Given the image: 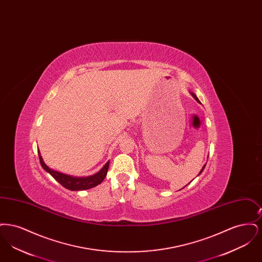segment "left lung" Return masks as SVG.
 <instances>
[{
	"mask_svg": "<svg viewBox=\"0 0 262 262\" xmlns=\"http://www.w3.org/2000/svg\"><path fill=\"white\" fill-rule=\"evenodd\" d=\"M190 94H191V95H192V97H193V98H194V99L196 100V101H198V102H200V100H199V98H198V97H196V95H195V94H194V93H192V92H190ZM205 165H206V164H205ZM205 165H204V166H203V167H202V169H201V170H200V174H201V173H202V171H203V170H204V168H205Z\"/></svg>",
	"mask_w": 262,
	"mask_h": 262,
	"instance_id": "1",
	"label": "left lung"
}]
</instances>
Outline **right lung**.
<instances>
[{
	"label": "right lung",
	"instance_id": "right-lung-1",
	"mask_svg": "<svg viewBox=\"0 0 262 262\" xmlns=\"http://www.w3.org/2000/svg\"><path fill=\"white\" fill-rule=\"evenodd\" d=\"M38 153H39V160H40V164H41L42 168L46 172H48L56 181H58L62 187L68 188L70 190H84V189H88V188L98 186L105 179L107 172H108V168H109V161H108L96 174L88 176V177H72V176L62 174L58 171H54L50 169L43 161L39 151H38Z\"/></svg>",
	"mask_w": 262,
	"mask_h": 262
}]
</instances>
